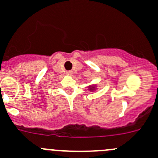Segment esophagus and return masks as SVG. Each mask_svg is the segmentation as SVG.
Wrapping results in <instances>:
<instances>
[{
    "label": "esophagus",
    "mask_w": 158,
    "mask_h": 158,
    "mask_svg": "<svg viewBox=\"0 0 158 158\" xmlns=\"http://www.w3.org/2000/svg\"><path fill=\"white\" fill-rule=\"evenodd\" d=\"M72 74H73V73H72V71H67V72H66V75H67V76H72Z\"/></svg>",
    "instance_id": "34e87169"
}]
</instances>
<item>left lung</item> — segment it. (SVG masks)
I'll return each mask as SVG.
<instances>
[{"label":"left lung","instance_id":"left-lung-1","mask_svg":"<svg viewBox=\"0 0 158 158\" xmlns=\"http://www.w3.org/2000/svg\"><path fill=\"white\" fill-rule=\"evenodd\" d=\"M95 86H89V90H90V91H94V90H95Z\"/></svg>","mask_w":158,"mask_h":158}]
</instances>
